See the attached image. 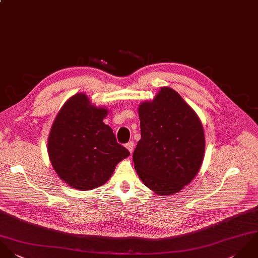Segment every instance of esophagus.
<instances>
[{
  "label": "esophagus",
  "mask_w": 258,
  "mask_h": 258,
  "mask_svg": "<svg viewBox=\"0 0 258 258\" xmlns=\"http://www.w3.org/2000/svg\"><path fill=\"white\" fill-rule=\"evenodd\" d=\"M134 146H135V143L132 141V142H128L126 145H125V148L130 151V153L132 154L133 151H134Z\"/></svg>",
  "instance_id": "obj_1"
}]
</instances>
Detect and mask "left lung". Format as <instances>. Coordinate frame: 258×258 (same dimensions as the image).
I'll return each mask as SVG.
<instances>
[{
	"label": "left lung",
	"mask_w": 258,
	"mask_h": 258,
	"mask_svg": "<svg viewBox=\"0 0 258 258\" xmlns=\"http://www.w3.org/2000/svg\"><path fill=\"white\" fill-rule=\"evenodd\" d=\"M141 140L134 152L143 182L159 196L178 192L199 172L205 155L203 124L172 89L161 88L139 107Z\"/></svg>",
	"instance_id": "1"
}]
</instances>
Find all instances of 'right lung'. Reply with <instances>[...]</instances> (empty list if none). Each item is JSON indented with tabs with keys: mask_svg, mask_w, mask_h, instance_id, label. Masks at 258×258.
Returning <instances> with one entry per match:
<instances>
[{
	"mask_svg": "<svg viewBox=\"0 0 258 258\" xmlns=\"http://www.w3.org/2000/svg\"><path fill=\"white\" fill-rule=\"evenodd\" d=\"M107 109L92 105L85 94L68 100L52 123L48 153L57 175L76 189L105 183L115 165L130 155L103 122Z\"/></svg>",
	"mask_w": 258,
	"mask_h": 258,
	"instance_id": "obj_1",
	"label": "right lung"
}]
</instances>
